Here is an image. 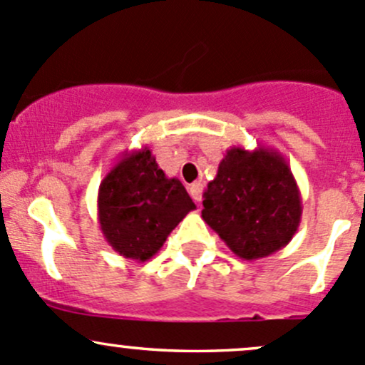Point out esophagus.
<instances>
[{
    "mask_svg": "<svg viewBox=\"0 0 365 365\" xmlns=\"http://www.w3.org/2000/svg\"><path fill=\"white\" fill-rule=\"evenodd\" d=\"M202 191H204V186L202 182H193L190 186V195L195 202H200L202 200Z\"/></svg>",
    "mask_w": 365,
    "mask_h": 365,
    "instance_id": "obj_1",
    "label": "esophagus"
}]
</instances>
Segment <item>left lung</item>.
I'll list each match as a JSON object with an SVG mask.
<instances>
[{
  "label": "left lung",
  "instance_id": "left-lung-1",
  "mask_svg": "<svg viewBox=\"0 0 365 365\" xmlns=\"http://www.w3.org/2000/svg\"><path fill=\"white\" fill-rule=\"evenodd\" d=\"M202 217L244 260L287 246L302 217L299 186L279 151L230 148L204 191Z\"/></svg>",
  "mask_w": 365,
  "mask_h": 365
}]
</instances>
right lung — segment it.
<instances>
[{
  "label": "right lung",
  "mask_w": 365,
  "mask_h": 365,
  "mask_svg": "<svg viewBox=\"0 0 365 365\" xmlns=\"http://www.w3.org/2000/svg\"><path fill=\"white\" fill-rule=\"evenodd\" d=\"M197 209L179 179H168L151 149L125 153L98 190L100 230L121 257L148 262L190 210Z\"/></svg>",
  "instance_id": "add662e5"
}]
</instances>
